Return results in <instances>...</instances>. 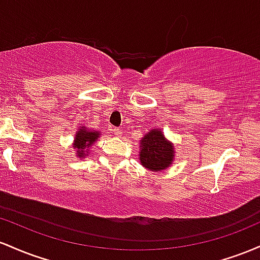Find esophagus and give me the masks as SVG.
<instances>
[{
	"label": "esophagus",
	"instance_id": "1",
	"mask_svg": "<svg viewBox=\"0 0 260 260\" xmlns=\"http://www.w3.org/2000/svg\"><path fill=\"white\" fill-rule=\"evenodd\" d=\"M112 133L114 134L115 136H118V138H119V136H121V130L119 129V127H113V129H112Z\"/></svg>",
	"mask_w": 260,
	"mask_h": 260
}]
</instances>
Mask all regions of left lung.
<instances>
[{
    "label": "left lung",
    "instance_id": "8db88e82",
    "mask_svg": "<svg viewBox=\"0 0 260 260\" xmlns=\"http://www.w3.org/2000/svg\"><path fill=\"white\" fill-rule=\"evenodd\" d=\"M140 147V161L151 171H162L173 161V146L167 142L159 130H151L146 134Z\"/></svg>",
    "mask_w": 260,
    "mask_h": 260
}]
</instances>
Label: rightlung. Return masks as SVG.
Wrapping results in <instances>:
<instances>
[{"instance_id": "obj_1", "label": "right lung", "mask_w": 260, "mask_h": 260, "mask_svg": "<svg viewBox=\"0 0 260 260\" xmlns=\"http://www.w3.org/2000/svg\"><path fill=\"white\" fill-rule=\"evenodd\" d=\"M99 138V133H92V131H87L84 127H82L77 134H76L75 139V148L77 150V156L82 157L84 156V148L87 146H91V144Z\"/></svg>"}]
</instances>
